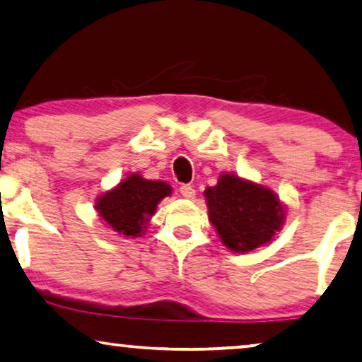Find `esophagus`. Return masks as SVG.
Segmentation results:
<instances>
[{
	"label": "esophagus",
	"mask_w": 362,
	"mask_h": 362,
	"mask_svg": "<svg viewBox=\"0 0 362 362\" xmlns=\"http://www.w3.org/2000/svg\"><path fill=\"white\" fill-rule=\"evenodd\" d=\"M180 195L183 198H187V199H193V198H195V195H197V192H195V188H193L192 185H182L180 187Z\"/></svg>",
	"instance_id": "34e87169"
}]
</instances>
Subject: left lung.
<instances>
[{"label":"left lung","mask_w":362,"mask_h":362,"mask_svg":"<svg viewBox=\"0 0 362 362\" xmlns=\"http://www.w3.org/2000/svg\"><path fill=\"white\" fill-rule=\"evenodd\" d=\"M213 226L229 250L250 252L268 244L284 223V209L274 192L233 174L219 177L204 190Z\"/></svg>","instance_id":"obj_1"}]
</instances>
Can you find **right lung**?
<instances>
[{"label":"right lung","instance_id":"obj_1","mask_svg":"<svg viewBox=\"0 0 362 362\" xmlns=\"http://www.w3.org/2000/svg\"><path fill=\"white\" fill-rule=\"evenodd\" d=\"M170 193L172 188L165 182L146 180L139 174H132L113 190L97 198L95 209L115 233L139 237L146 230L158 203Z\"/></svg>","mask_w":362,"mask_h":362}]
</instances>
